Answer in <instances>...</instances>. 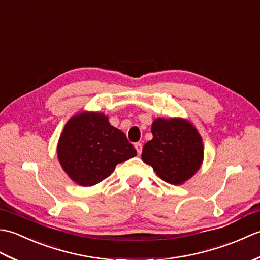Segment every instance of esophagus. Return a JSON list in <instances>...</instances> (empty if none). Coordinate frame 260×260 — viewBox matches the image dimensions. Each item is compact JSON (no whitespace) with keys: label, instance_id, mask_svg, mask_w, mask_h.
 Wrapping results in <instances>:
<instances>
[{"label":"esophagus","instance_id":"esophagus-1","mask_svg":"<svg viewBox=\"0 0 260 260\" xmlns=\"http://www.w3.org/2000/svg\"><path fill=\"white\" fill-rule=\"evenodd\" d=\"M135 148H136V151H137V153L140 154L141 155V153H142V150H143V145H142V143H135Z\"/></svg>","mask_w":260,"mask_h":260}]
</instances>
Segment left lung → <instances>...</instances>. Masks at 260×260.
<instances>
[{"label":"left lung","instance_id":"obj_1","mask_svg":"<svg viewBox=\"0 0 260 260\" xmlns=\"http://www.w3.org/2000/svg\"><path fill=\"white\" fill-rule=\"evenodd\" d=\"M153 139L143 147L142 158L163 181L182 184L200 168L203 145L200 134L184 119L154 120Z\"/></svg>","mask_w":260,"mask_h":260}]
</instances>
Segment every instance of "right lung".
Here are the masks:
<instances>
[{
	"label": "right lung",
	"instance_id": "1",
	"mask_svg": "<svg viewBox=\"0 0 260 260\" xmlns=\"http://www.w3.org/2000/svg\"><path fill=\"white\" fill-rule=\"evenodd\" d=\"M137 154L123 132L101 113H81L64 126L58 158L70 179L82 186L95 185L112 174L118 163Z\"/></svg>",
	"mask_w": 260,
	"mask_h": 260
}]
</instances>
